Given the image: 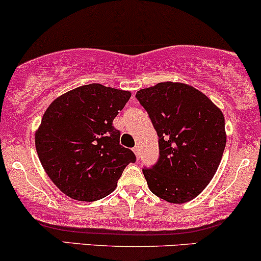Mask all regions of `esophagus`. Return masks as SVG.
<instances>
[{"label":"esophagus","instance_id":"34e87169","mask_svg":"<svg viewBox=\"0 0 261 261\" xmlns=\"http://www.w3.org/2000/svg\"><path fill=\"white\" fill-rule=\"evenodd\" d=\"M133 151H134V153H136V156H137V159L139 160V157H140V147L139 146H134L133 147Z\"/></svg>","mask_w":261,"mask_h":261}]
</instances>
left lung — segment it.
Masks as SVG:
<instances>
[{
    "label": "left lung",
    "mask_w": 261,
    "mask_h": 261,
    "mask_svg": "<svg viewBox=\"0 0 261 261\" xmlns=\"http://www.w3.org/2000/svg\"><path fill=\"white\" fill-rule=\"evenodd\" d=\"M136 98L159 136V161L143 168L149 189L170 203L191 201L213 179L223 157V112L184 83H159L138 91Z\"/></svg>",
    "instance_id": "1"
}]
</instances>
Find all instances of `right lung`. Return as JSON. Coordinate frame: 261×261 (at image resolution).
I'll return each instance as SVG.
<instances>
[{
  "mask_svg": "<svg viewBox=\"0 0 261 261\" xmlns=\"http://www.w3.org/2000/svg\"><path fill=\"white\" fill-rule=\"evenodd\" d=\"M130 93L91 83L48 106L35 136L38 159L60 191L77 201H96L116 189L125 167L136 162L112 125Z\"/></svg>",
  "mask_w": 261,
  "mask_h": 261,
  "instance_id": "obj_1",
  "label": "right lung"
}]
</instances>
